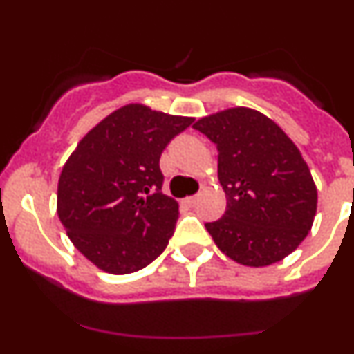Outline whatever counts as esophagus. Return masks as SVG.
Here are the masks:
<instances>
[{
	"instance_id": "34e87169",
	"label": "esophagus",
	"mask_w": 354,
	"mask_h": 354,
	"mask_svg": "<svg viewBox=\"0 0 354 354\" xmlns=\"http://www.w3.org/2000/svg\"><path fill=\"white\" fill-rule=\"evenodd\" d=\"M197 200H198V195H194V197H187V198H185V202H187L190 207H194L195 203H197Z\"/></svg>"
}]
</instances>
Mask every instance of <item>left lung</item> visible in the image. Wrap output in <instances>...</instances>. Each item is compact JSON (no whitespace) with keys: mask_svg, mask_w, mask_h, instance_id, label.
I'll list each match as a JSON object with an SVG mask.
<instances>
[{"mask_svg":"<svg viewBox=\"0 0 354 354\" xmlns=\"http://www.w3.org/2000/svg\"><path fill=\"white\" fill-rule=\"evenodd\" d=\"M195 130L216 144L226 212L207 231L217 248L246 267L295 252L312 230L317 187L301 152L279 124L250 108L200 118Z\"/></svg>","mask_w":354,"mask_h":354,"instance_id":"1","label":"left lung"}]
</instances>
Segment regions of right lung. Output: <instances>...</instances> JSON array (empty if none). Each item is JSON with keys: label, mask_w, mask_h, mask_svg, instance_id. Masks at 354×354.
Returning <instances> with one entry per match:
<instances>
[{"label": "right lung", "mask_w": 354, "mask_h": 354, "mask_svg": "<svg viewBox=\"0 0 354 354\" xmlns=\"http://www.w3.org/2000/svg\"><path fill=\"white\" fill-rule=\"evenodd\" d=\"M194 118L127 104L95 124L58 181V217L75 248L108 274L137 272L174 233L178 202L160 192L159 159Z\"/></svg>", "instance_id": "obj_1"}]
</instances>
